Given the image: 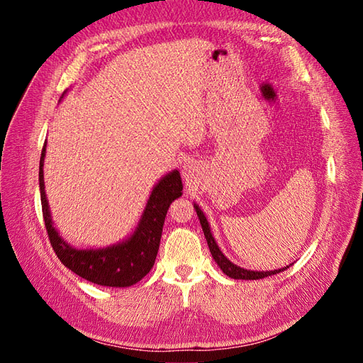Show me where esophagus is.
Wrapping results in <instances>:
<instances>
[{"label":"esophagus","mask_w":363,"mask_h":363,"mask_svg":"<svg viewBox=\"0 0 363 363\" xmlns=\"http://www.w3.org/2000/svg\"><path fill=\"white\" fill-rule=\"evenodd\" d=\"M194 172H195V171H194V167H192V164H189V163H188V164H184V167H183V175H184V179H186V180H189V182H191V180L194 179Z\"/></svg>","instance_id":"obj_1"}]
</instances>
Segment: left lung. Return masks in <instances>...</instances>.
<instances>
[{
	"label": "left lung",
	"mask_w": 363,
	"mask_h": 363,
	"mask_svg": "<svg viewBox=\"0 0 363 363\" xmlns=\"http://www.w3.org/2000/svg\"><path fill=\"white\" fill-rule=\"evenodd\" d=\"M194 207H195L196 215H199V219H200V224H201V228H203L206 240H207L208 250H211V252H212V257L218 263V267L223 269V272L225 274V276L232 277V279H236V280H259V279H265V277L274 276V274H279V272L284 271L286 268H289V267H284V268L274 269V271H250V269H244V268L235 265V263L230 262L223 255V251L219 250L216 240H215V238H213V235L211 232V225H208L207 219H206L201 208L196 206V204H194Z\"/></svg>",
	"instance_id": "left-lung-1"
}]
</instances>
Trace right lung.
<instances>
[{
	"label": "right lung",
	"instance_id": "add662e5",
	"mask_svg": "<svg viewBox=\"0 0 363 363\" xmlns=\"http://www.w3.org/2000/svg\"><path fill=\"white\" fill-rule=\"evenodd\" d=\"M47 142L42 148L39 163V188L43 221L52 250L65 267L77 276L95 284L108 288H127L144 279L155 265L160 245L162 228L169 204L182 196L183 184L180 172L171 171L159 180L151 191L145 211L138 227L123 242L106 248L79 250L65 240L52 225L50 206L43 182V159H45Z\"/></svg>",
	"mask_w": 363,
	"mask_h": 363
}]
</instances>
